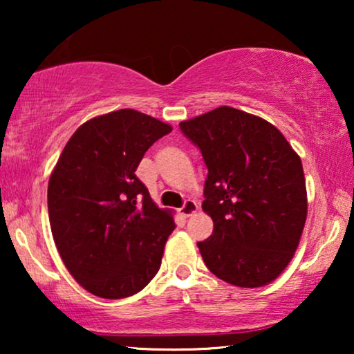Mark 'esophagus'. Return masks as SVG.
<instances>
[{
	"label": "esophagus",
	"instance_id": "esophagus-1",
	"mask_svg": "<svg viewBox=\"0 0 354 354\" xmlns=\"http://www.w3.org/2000/svg\"><path fill=\"white\" fill-rule=\"evenodd\" d=\"M178 211H180V214L183 217H190V216H193L198 211V205L193 200H187L185 203H183V206Z\"/></svg>",
	"mask_w": 354,
	"mask_h": 354
}]
</instances>
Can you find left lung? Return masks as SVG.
<instances>
[{"instance_id":"1","label":"left lung","mask_w":354,"mask_h":354,"mask_svg":"<svg viewBox=\"0 0 354 354\" xmlns=\"http://www.w3.org/2000/svg\"><path fill=\"white\" fill-rule=\"evenodd\" d=\"M207 167L203 211L214 222L198 243L216 277L264 287L292 261L308 214L301 159L272 124L221 106L180 122Z\"/></svg>"}]
</instances>
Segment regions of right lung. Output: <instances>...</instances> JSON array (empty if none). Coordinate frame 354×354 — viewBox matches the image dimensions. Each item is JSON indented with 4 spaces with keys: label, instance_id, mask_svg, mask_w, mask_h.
I'll return each instance as SVG.
<instances>
[{
    "label": "right lung",
    "instance_id": "1",
    "mask_svg": "<svg viewBox=\"0 0 354 354\" xmlns=\"http://www.w3.org/2000/svg\"><path fill=\"white\" fill-rule=\"evenodd\" d=\"M171 130L135 109L96 115L75 130L53 169V239L72 277L96 297H132L161 268L172 211L151 200L135 171Z\"/></svg>",
    "mask_w": 354,
    "mask_h": 354
}]
</instances>
